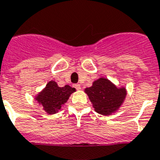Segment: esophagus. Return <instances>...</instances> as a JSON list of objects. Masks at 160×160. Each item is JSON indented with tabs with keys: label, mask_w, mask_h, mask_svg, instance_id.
Masks as SVG:
<instances>
[{
	"label": "esophagus",
	"mask_w": 160,
	"mask_h": 160,
	"mask_svg": "<svg viewBox=\"0 0 160 160\" xmlns=\"http://www.w3.org/2000/svg\"><path fill=\"white\" fill-rule=\"evenodd\" d=\"M73 86H74V88L77 89V90H79V89H81V86H80V84H74Z\"/></svg>",
	"instance_id": "obj_1"
}]
</instances>
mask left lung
I'll use <instances>...</instances> for the list:
<instances>
[{
    "mask_svg": "<svg viewBox=\"0 0 160 160\" xmlns=\"http://www.w3.org/2000/svg\"><path fill=\"white\" fill-rule=\"evenodd\" d=\"M94 110L102 115H110L117 112L124 101L127 91L124 87L118 88L105 78H100L85 88Z\"/></svg>",
    "mask_w": 160,
    "mask_h": 160,
    "instance_id": "obj_1",
    "label": "left lung"
}]
</instances>
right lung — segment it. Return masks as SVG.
Listing matches in <instances>:
<instances>
[{
  "label": "right lung",
  "instance_id": "add662e5",
  "mask_svg": "<svg viewBox=\"0 0 160 160\" xmlns=\"http://www.w3.org/2000/svg\"><path fill=\"white\" fill-rule=\"evenodd\" d=\"M76 89L69 85L61 88L55 81H49L46 87L35 97L37 102L42 106L48 114H55L68 100L70 95Z\"/></svg>",
  "mask_w": 160,
  "mask_h": 160
}]
</instances>
